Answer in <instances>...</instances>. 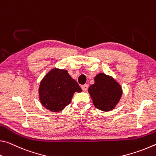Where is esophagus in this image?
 <instances>
[{
	"mask_svg": "<svg viewBox=\"0 0 156 156\" xmlns=\"http://www.w3.org/2000/svg\"><path fill=\"white\" fill-rule=\"evenodd\" d=\"M81 89H82L83 91H86V90H87V89H88V85H87V84H84V85H81Z\"/></svg>",
	"mask_w": 156,
	"mask_h": 156,
	"instance_id": "obj_1",
	"label": "esophagus"
}]
</instances>
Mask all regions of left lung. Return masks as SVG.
<instances>
[{
    "label": "left lung",
    "mask_w": 156,
    "mask_h": 156,
    "mask_svg": "<svg viewBox=\"0 0 156 156\" xmlns=\"http://www.w3.org/2000/svg\"><path fill=\"white\" fill-rule=\"evenodd\" d=\"M94 80L95 83L88 88L94 106L102 111L113 110L122 95L120 84L113 76L104 73H99Z\"/></svg>",
    "instance_id": "8db88e82"
}]
</instances>
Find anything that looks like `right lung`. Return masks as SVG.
Returning <instances> with one entry per match:
<instances>
[{
  "mask_svg": "<svg viewBox=\"0 0 156 156\" xmlns=\"http://www.w3.org/2000/svg\"><path fill=\"white\" fill-rule=\"evenodd\" d=\"M82 91L68 70L55 68L41 81L39 97L41 104L50 111H63L71 102L75 92Z\"/></svg>",
  "mask_w": 156,
  "mask_h": 156,
  "instance_id": "right-lung-1",
  "label": "right lung"
}]
</instances>
